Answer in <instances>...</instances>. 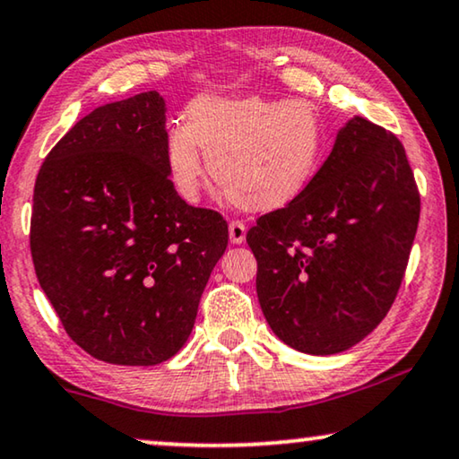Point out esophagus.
Wrapping results in <instances>:
<instances>
[{"mask_svg":"<svg viewBox=\"0 0 459 459\" xmlns=\"http://www.w3.org/2000/svg\"><path fill=\"white\" fill-rule=\"evenodd\" d=\"M246 240V225L242 221H230V242L244 244Z\"/></svg>","mask_w":459,"mask_h":459,"instance_id":"1","label":"esophagus"}]
</instances>
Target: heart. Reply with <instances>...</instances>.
Masks as SVG:
<instances>
[{
    "label": "heart",
    "instance_id": "heart-1",
    "mask_svg": "<svg viewBox=\"0 0 459 459\" xmlns=\"http://www.w3.org/2000/svg\"><path fill=\"white\" fill-rule=\"evenodd\" d=\"M323 126L304 101L261 97H198L184 126L165 141V163L178 192L196 201L207 165L234 207L252 213L294 201L315 180L323 159Z\"/></svg>",
    "mask_w": 459,
    "mask_h": 459
}]
</instances>
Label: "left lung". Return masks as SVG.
I'll use <instances>...</instances> for the list:
<instances>
[{"mask_svg":"<svg viewBox=\"0 0 459 459\" xmlns=\"http://www.w3.org/2000/svg\"><path fill=\"white\" fill-rule=\"evenodd\" d=\"M418 217L402 143L368 119H348L308 188L246 234L271 331L312 356L362 342L395 300Z\"/></svg>","mask_w":459,"mask_h":459,"instance_id":"8db88e82","label":"left lung"}]
</instances>
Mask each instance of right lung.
Wrapping results in <instances>:
<instances>
[{
    "label": "right lung",
    "instance_id": "obj_1",
    "mask_svg": "<svg viewBox=\"0 0 459 459\" xmlns=\"http://www.w3.org/2000/svg\"><path fill=\"white\" fill-rule=\"evenodd\" d=\"M157 91L84 116L45 157L30 252L65 333L92 358L152 367L180 351L228 223L178 196Z\"/></svg>",
    "mask_w": 459,
    "mask_h": 459
}]
</instances>
